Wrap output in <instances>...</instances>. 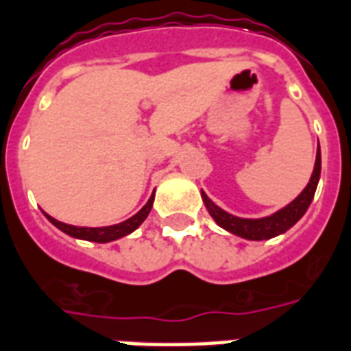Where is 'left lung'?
<instances>
[{
  "label": "left lung",
  "mask_w": 351,
  "mask_h": 351,
  "mask_svg": "<svg viewBox=\"0 0 351 351\" xmlns=\"http://www.w3.org/2000/svg\"><path fill=\"white\" fill-rule=\"evenodd\" d=\"M320 147L317 151V160H315V169H313L311 180L306 186V189L302 191L296 199L291 202L289 206H285L283 210L276 211L271 217L263 219H241L230 215L224 210H221L219 206H215L208 199V195L202 191V200H204L206 208L210 211V215L215 219V223L219 226H223L224 230H228L232 234L239 235V237H245V239L250 241H263L271 239V237H276V235L287 232L293 224H296L302 219V215L306 213L309 204H311L313 197H315V191H317L318 178H320Z\"/></svg>",
  "instance_id": "1"
}]
</instances>
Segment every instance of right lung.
Listing matches in <instances>:
<instances>
[{
	"mask_svg": "<svg viewBox=\"0 0 351 351\" xmlns=\"http://www.w3.org/2000/svg\"><path fill=\"white\" fill-rule=\"evenodd\" d=\"M152 200H154V193L151 195V199L147 202L143 208H141L134 217L127 219L125 223L114 224V226H104V228H84V226H71V224L60 223L57 219L49 217L47 213H45V217L49 219L51 223L55 224L58 230H62L64 234L71 235V237H77V239H86V241H93V243H108V241L119 239V237H125L127 234L134 232V230L138 228L143 221L149 215V211L152 208Z\"/></svg>",
	"mask_w": 351,
	"mask_h": 351,
	"instance_id": "add662e5",
	"label": "right lung"
}]
</instances>
